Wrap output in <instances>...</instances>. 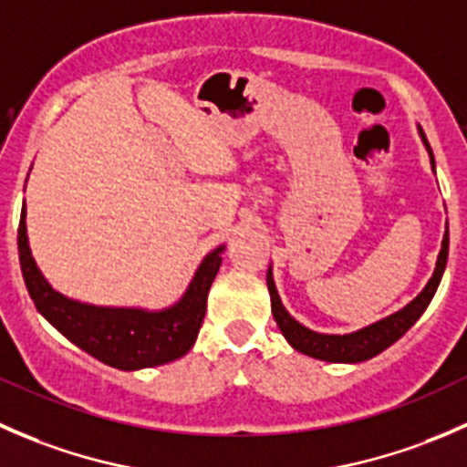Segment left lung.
Instances as JSON below:
<instances>
[{"label": "left lung", "mask_w": 467, "mask_h": 467, "mask_svg": "<svg viewBox=\"0 0 467 467\" xmlns=\"http://www.w3.org/2000/svg\"><path fill=\"white\" fill-rule=\"evenodd\" d=\"M422 140H425L427 150H430L431 155V164H434V153H431V146L427 142L425 133H422ZM447 248H450V237H447L445 233L441 253H438L434 275H431V280L427 282V286L420 291V296H418L416 300H411L407 307L400 309V312L393 314V317L384 318V321L379 323L368 325V327L359 329V332L343 334V337H338V334L312 332V329L303 327L298 321H294V318L285 312L280 298H277L271 268H268L266 285H268V294H271V309H273V317H275L277 327L282 329L286 341H289L296 350L303 352V355L317 357V359H323V361H337V364H357V361L370 359V357L379 355L381 350L393 346V343L398 341V338L422 317L427 305H430L431 298H434L438 282H441L442 271H445Z\"/></svg>", "instance_id": "8db88e82"}]
</instances>
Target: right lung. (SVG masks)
I'll list each match as a JSON object with an SVG mask.
<instances>
[{"instance_id":"obj_1","label":"right lung","mask_w":467,"mask_h":467,"mask_svg":"<svg viewBox=\"0 0 467 467\" xmlns=\"http://www.w3.org/2000/svg\"><path fill=\"white\" fill-rule=\"evenodd\" d=\"M17 251L26 289L47 321L94 359L119 370H138L169 364L194 346L205 317L207 291L221 266L223 246L205 257L181 303L164 312L94 307L51 289L31 257L25 210L17 228Z\"/></svg>"}]
</instances>
